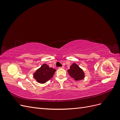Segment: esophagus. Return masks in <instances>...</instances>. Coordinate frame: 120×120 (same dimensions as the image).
Returning a JSON list of instances; mask_svg holds the SVG:
<instances>
[{
	"mask_svg": "<svg viewBox=\"0 0 120 120\" xmlns=\"http://www.w3.org/2000/svg\"><path fill=\"white\" fill-rule=\"evenodd\" d=\"M59 68H64V66H62L61 67H60Z\"/></svg>",
	"mask_w": 120,
	"mask_h": 120,
	"instance_id": "34e87169",
	"label": "esophagus"
}]
</instances>
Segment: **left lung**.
<instances>
[{"instance_id": "1", "label": "left lung", "mask_w": 120, "mask_h": 120, "mask_svg": "<svg viewBox=\"0 0 120 120\" xmlns=\"http://www.w3.org/2000/svg\"><path fill=\"white\" fill-rule=\"evenodd\" d=\"M68 74L74 78L75 81H80L85 77V73L81 68L75 63H73L70 66V68L68 70Z\"/></svg>"}]
</instances>
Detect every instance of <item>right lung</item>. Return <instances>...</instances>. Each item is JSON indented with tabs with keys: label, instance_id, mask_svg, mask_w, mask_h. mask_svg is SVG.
I'll list each match as a JSON object with an SVG mask.
<instances>
[{
	"label": "right lung",
	"instance_id": "obj_1",
	"mask_svg": "<svg viewBox=\"0 0 120 120\" xmlns=\"http://www.w3.org/2000/svg\"><path fill=\"white\" fill-rule=\"evenodd\" d=\"M56 70L45 64L34 72V78L37 82L45 83L53 77Z\"/></svg>",
	"mask_w": 120,
	"mask_h": 120
}]
</instances>
